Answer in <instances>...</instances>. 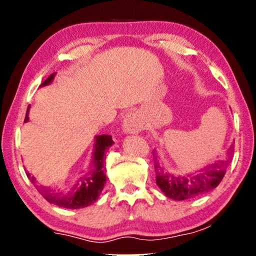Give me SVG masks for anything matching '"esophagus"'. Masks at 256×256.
Segmentation results:
<instances>
[{
  "label": "esophagus",
  "mask_w": 256,
  "mask_h": 256,
  "mask_svg": "<svg viewBox=\"0 0 256 256\" xmlns=\"http://www.w3.org/2000/svg\"><path fill=\"white\" fill-rule=\"evenodd\" d=\"M124 132L127 134H134V132H138L142 129L141 121L138 120V115L134 113H128L124 118Z\"/></svg>",
  "instance_id": "esophagus-1"
}]
</instances>
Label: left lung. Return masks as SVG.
I'll return each mask as SVG.
<instances>
[{"label": "left lung", "mask_w": 256, "mask_h": 256, "mask_svg": "<svg viewBox=\"0 0 256 256\" xmlns=\"http://www.w3.org/2000/svg\"><path fill=\"white\" fill-rule=\"evenodd\" d=\"M234 152L233 146L227 149L226 158L216 160L194 174H188L178 176L164 169L156 149L154 150V162H155L156 184L168 198L174 200H186L218 186L225 176L226 169L230 164V158Z\"/></svg>", "instance_id": "1"}]
</instances>
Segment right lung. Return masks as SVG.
I'll list each match as a JSON object with an SVG mask.
<instances>
[{
	"mask_svg": "<svg viewBox=\"0 0 256 256\" xmlns=\"http://www.w3.org/2000/svg\"><path fill=\"white\" fill-rule=\"evenodd\" d=\"M56 73L48 76L45 82L42 84L40 87L48 86L54 82ZM29 110L30 104L26 110V120L24 122L29 121ZM113 138L110 135H96V142H94L92 162L88 170L84 172L73 188L68 191H59L57 188L45 186L37 182L36 178L31 176L29 171H26V176L29 178L31 183L36 186L37 191L50 202L59 206V208H65L70 210H76L87 208L92 205L99 198L101 191L104 190V184H106V174L104 170V156L106 152L110 149V146H113Z\"/></svg>",
	"mask_w": 256,
	"mask_h": 256,
	"instance_id": "add662e5",
	"label": "right lung"
}]
</instances>
